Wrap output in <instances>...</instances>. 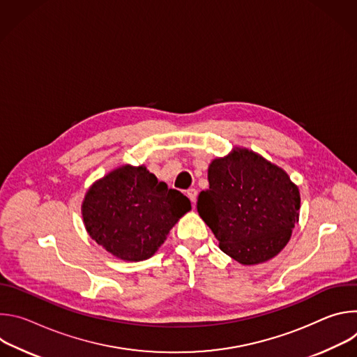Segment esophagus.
<instances>
[{"mask_svg":"<svg viewBox=\"0 0 357 357\" xmlns=\"http://www.w3.org/2000/svg\"><path fill=\"white\" fill-rule=\"evenodd\" d=\"M186 195H188V197H189L190 202H192V206H195V202H196V197H197V190L190 188V189L186 190Z\"/></svg>","mask_w":357,"mask_h":357,"instance_id":"esophagus-1","label":"esophagus"}]
</instances>
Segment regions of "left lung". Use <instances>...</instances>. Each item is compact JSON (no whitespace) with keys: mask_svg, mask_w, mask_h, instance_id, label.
Returning <instances> with one entry per match:
<instances>
[{"mask_svg":"<svg viewBox=\"0 0 357 357\" xmlns=\"http://www.w3.org/2000/svg\"><path fill=\"white\" fill-rule=\"evenodd\" d=\"M197 212L236 261L264 263L285 247L299 216V190L285 171L248 149L215 160Z\"/></svg>","mask_w":357,"mask_h":357,"instance_id":"obj_1","label":"left lung"}]
</instances>
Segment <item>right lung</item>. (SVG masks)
Returning <instances> with one entry per match:
<instances>
[{
	"label": "right lung",
	"mask_w": 357,
	"mask_h": 357,
	"mask_svg": "<svg viewBox=\"0 0 357 357\" xmlns=\"http://www.w3.org/2000/svg\"><path fill=\"white\" fill-rule=\"evenodd\" d=\"M90 237L127 261L149 259L182 215L189 199L168 189L145 167H121L96 182L83 202Z\"/></svg>",
	"instance_id": "obj_1"
}]
</instances>
